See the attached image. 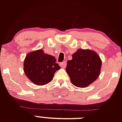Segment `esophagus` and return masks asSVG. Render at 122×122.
<instances>
[{"mask_svg":"<svg viewBox=\"0 0 122 122\" xmlns=\"http://www.w3.org/2000/svg\"><path fill=\"white\" fill-rule=\"evenodd\" d=\"M66 65V61H63V62L60 63V66L62 68H65Z\"/></svg>","mask_w":122,"mask_h":122,"instance_id":"34e87169","label":"esophagus"}]
</instances>
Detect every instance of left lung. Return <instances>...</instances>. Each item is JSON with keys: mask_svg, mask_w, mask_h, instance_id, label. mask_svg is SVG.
Listing matches in <instances>:
<instances>
[{"mask_svg": "<svg viewBox=\"0 0 122 122\" xmlns=\"http://www.w3.org/2000/svg\"><path fill=\"white\" fill-rule=\"evenodd\" d=\"M72 57L66 67L72 84L79 88L88 86L100 74L102 61L99 56L90 50L78 49Z\"/></svg>", "mask_w": 122, "mask_h": 122, "instance_id": "1", "label": "left lung"}]
</instances>
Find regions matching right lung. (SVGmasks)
Returning a JSON list of instances; mask_svg holds the SVG:
<instances>
[{
  "mask_svg": "<svg viewBox=\"0 0 122 122\" xmlns=\"http://www.w3.org/2000/svg\"><path fill=\"white\" fill-rule=\"evenodd\" d=\"M56 59L45 54L43 50L31 52L24 61V71L27 77L37 85H44L52 81L55 72L60 69Z\"/></svg>",
  "mask_w": 122,
  "mask_h": 122,
  "instance_id": "add662e5",
  "label": "right lung"
}]
</instances>
